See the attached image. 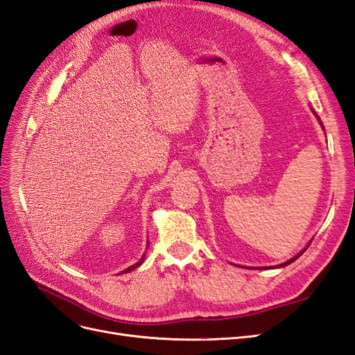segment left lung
I'll use <instances>...</instances> for the list:
<instances>
[{"instance_id":"8db88e82","label":"left lung","mask_w":355,"mask_h":355,"mask_svg":"<svg viewBox=\"0 0 355 355\" xmlns=\"http://www.w3.org/2000/svg\"><path fill=\"white\" fill-rule=\"evenodd\" d=\"M305 250H306V249H304V250H302V252H300V253H297V254H296V256H295V257H292V259H290V261H287V262H284V263H282V265H278V266H286V265H288V263H292V262H295V261H296V259H297V257H299V256H300V254H302V253H304V252H305Z\"/></svg>"}]
</instances>
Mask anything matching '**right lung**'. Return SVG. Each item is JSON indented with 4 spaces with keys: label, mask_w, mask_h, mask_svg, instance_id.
<instances>
[{
    "label": "right lung",
    "mask_w": 355,
    "mask_h": 355,
    "mask_svg": "<svg viewBox=\"0 0 355 355\" xmlns=\"http://www.w3.org/2000/svg\"><path fill=\"white\" fill-rule=\"evenodd\" d=\"M144 257H145V254L142 256V259H141V261H139V262H136V263H135V265H132V266H128V268H127V270H124V272H128V271H132V270H135V268H137L139 265H142V262H144Z\"/></svg>",
    "instance_id": "1"
}]
</instances>
